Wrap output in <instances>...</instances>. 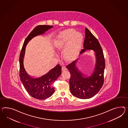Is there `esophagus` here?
<instances>
[{
	"label": "esophagus",
	"instance_id": "34e87169",
	"mask_svg": "<svg viewBox=\"0 0 128 128\" xmlns=\"http://www.w3.org/2000/svg\"><path fill=\"white\" fill-rule=\"evenodd\" d=\"M67 70V69H66V66H63L62 67V72L65 71V70Z\"/></svg>",
	"mask_w": 128,
	"mask_h": 128
}]
</instances>
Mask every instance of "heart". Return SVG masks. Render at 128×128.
<instances>
[{
	"instance_id": "heart-1",
	"label": "heart",
	"mask_w": 128,
	"mask_h": 128,
	"mask_svg": "<svg viewBox=\"0 0 128 128\" xmlns=\"http://www.w3.org/2000/svg\"><path fill=\"white\" fill-rule=\"evenodd\" d=\"M82 34L75 30L68 29L58 34L54 42L56 49L62 51L64 58L67 61L74 60L78 55L83 42Z\"/></svg>"
}]
</instances>
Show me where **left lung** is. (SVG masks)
Instances as JSON below:
<instances>
[{"label":"left lung","instance_id":"8db88e82","mask_svg":"<svg viewBox=\"0 0 128 128\" xmlns=\"http://www.w3.org/2000/svg\"><path fill=\"white\" fill-rule=\"evenodd\" d=\"M84 49L80 54L92 50L95 52L96 61L91 75L87 76L79 70L76 67L78 59L66 66L70 74V90L72 95L80 99H88L94 96L102 88L104 82L105 60L102 47L98 39L85 28Z\"/></svg>","mask_w":128,"mask_h":128}]
</instances>
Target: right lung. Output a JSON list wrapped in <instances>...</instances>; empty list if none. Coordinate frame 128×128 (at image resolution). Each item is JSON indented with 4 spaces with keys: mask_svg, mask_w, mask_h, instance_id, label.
Listing matches in <instances>:
<instances>
[{
    "mask_svg": "<svg viewBox=\"0 0 128 128\" xmlns=\"http://www.w3.org/2000/svg\"><path fill=\"white\" fill-rule=\"evenodd\" d=\"M53 26L48 25H40L36 27L26 38L23 44L20 56V76L27 92L35 98L43 100L51 96L54 93L53 82L61 74L62 68L58 64L49 72L40 78H33L26 72L23 64L27 44L34 37L43 34Z\"/></svg>",
    "mask_w": 128,
    "mask_h": 128,
    "instance_id": "right-lung-1",
    "label": "right lung"
}]
</instances>
